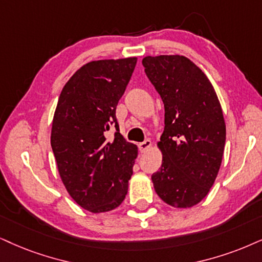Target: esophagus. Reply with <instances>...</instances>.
Returning a JSON list of instances; mask_svg holds the SVG:
<instances>
[{
    "mask_svg": "<svg viewBox=\"0 0 262 262\" xmlns=\"http://www.w3.org/2000/svg\"><path fill=\"white\" fill-rule=\"evenodd\" d=\"M151 141L148 140V139H146V140H144L142 142H139V150H140V152H146L148 148L151 147Z\"/></svg>",
    "mask_w": 262,
    "mask_h": 262,
    "instance_id": "obj_1",
    "label": "esophagus"
}]
</instances>
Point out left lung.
<instances>
[{
  "label": "left lung",
  "mask_w": 262,
  "mask_h": 262,
  "mask_svg": "<svg viewBox=\"0 0 262 262\" xmlns=\"http://www.w3.org/2000/svg\"><path fill=\"white\" fill-rule=\"evenodd\" d=\"M142 65L164 104L163 162L152 183L165 203L192 207L207 196L223 161L226 127L219 99L204 72L183 55L146 57Z\"/></svg>",
  "instance_id": "left-lung-1"
}]
</instances>
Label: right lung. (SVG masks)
<instances>
[{
  "mask_svg": "<svg viewBox=\"0 0 262 262\" xmlns=\"http://www.w3.org/2000/svg\"><path fill=\"white\" fill-rule=\"evenodd\" d=\"M137 58L91 61L64 85L52 124L51 145L66 190L92 213L115 209L125 198L138 147L120 134L116 107ZM116 129L114 139L106 133Z\"/></svg>",
  "mask_w": 262,
  "mask_h": 262,
  "instance_id": "obj_1",
  "label": "right lung"
}]
</instances>
